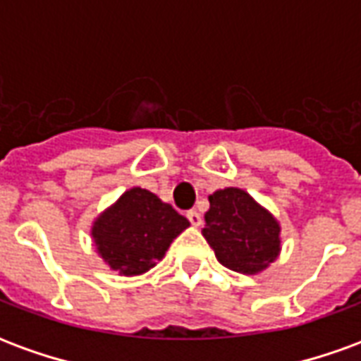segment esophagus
<instances>
[{
    "label": "esophagus",
    "mask_w": 361,
    "mask_h": 361,
    "mask_svg": "<svg viewBox=\"0 0 361 361\" xmlns=\"http://www.w3.org/2000/svg\"><path fill=\"white\" fill-rule=\"evenodd\" d=\"M188 220L191 222V226H201V214L197 211H188Z\"/></svg>",
    "instance_id": "obj_1"
}]
</instances>
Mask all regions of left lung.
Here are the masks:
<instances>
[{
	"label": "left lung",
	"mask_w": 361,
	"mask_h": 361,
	"mask_svg": "<svg viewBox=\"0 0 361 361\" xmlns=\"http://www.w3.org/2000/svg\"><path fill=\"white\" fill-rule=\"evenodd\" d=\"M209 203L203 235L220 265L242 274H255L279 257V222L250 193L238 188L220 189L209 197Z\"/></svg>",
	"instance_id": "left-lung-1"
}]
</instances>
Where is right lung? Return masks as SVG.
Returning a JSON list of instances; mask_svg holds the SVG:
<instances>
[{"mask_svg": "<svg viewBox=\"0 0 361 361\" xmlns=\"http://www.w3.org/2000/svg\"><path fill=\"white\" fill-rule=\"evenodd\" d=\"M189 220L147 189L133 188L92 226L98 253L114 271L141 274L164 257Z\"/></svg>", "mask_w": 361, "mask_h": 361, "instance_id": "right-lung-1", "label": "right lung"}]
</instances>
